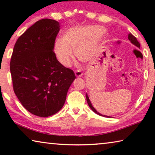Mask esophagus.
I'll return each mask as SVG.
<instances>
[{"label":"esophagus","mask_w":155,"mask_h":155,"mask_svg":"<svg viewBox=\"0 0 155 155\" xmlns=\"http://www.w3.org/2000/svg\"><path fill=\"white\" fill-rule=\"evenodd\" d=\"M74 73H75V75H76V77H82V76H83V73L81 72V71H75L74 72Z\"/></svg>","instance_id":"esophagus-1"}]
</instances>
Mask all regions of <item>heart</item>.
Wrapping results in <instances>:
<instances>
[{"instance_id": "obj_1", "label": "heart", "mask_w": 155, "mask_h": 155, "mask_svg": "<svg viewBox=\"0 0 155 155\" xmlns=\"http://www.w3.org/2000/svg\"><path fill=\"white\" fill-rule=\"evenodd\" d=\"M105 31L102 27L90 25L75 26L65 31L63 38L57 39L53 50L57 60L68 67L76 57L81 61H91L105 39Z\"/></svg>"}]
</instances>
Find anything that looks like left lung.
<instances>
[{
  "mask_svg": "<svg viewBox=\"0 0 155 155\" xmlns=\"http://www.w3.org/2000/svg\"><path fill=\"white\" fill-rule=\"evenodd\" d=\"M128 40H129V41H130V42L133 44V45H135V46H137V48H140V44L139 43V41H137V38H136L135 36H133V35H132V34H131V33H129V34H128ZM86 99H87V104H88L89 107H90L91 109L92 110V111H93L94 113H96V114H98V115H101V116L106 117H110V116H107V115H102L101 114H100L99 112L97 111L95 109H94V107L92 106V104H91L90 100V98H89L88 95H87V94H86Z\"/></svg>",
  "mask_w": 155,
  "mask_h": 155,
  "instance_id": "obj_1",
  "label": "left lung"
}]
</instances>
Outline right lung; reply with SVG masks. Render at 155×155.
Returning <instances> with one entry per match:
<instances>
[{
	"label": "right lung",
	"instance_id": "1",
	"mask_svg": "<svg viewBox=\"0 0 155 155\" xmlns=\"http://www.w3.org/2000/svg\"><path fill=\"white\" fill-rule=\"evenodd\" d=\"M59 22L40 20L30 27L15 44L10 61L14 92L22 106L33 115L46 117L61 109L76 78L53 52Z\"/></svg>",
	"mask_w": 155,
	"mask_h": 155
}]
</instances>
